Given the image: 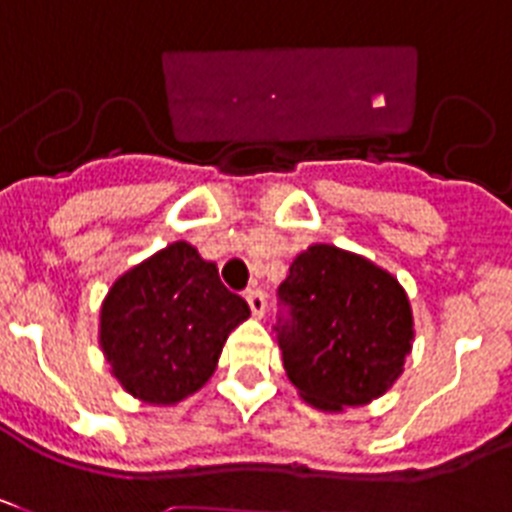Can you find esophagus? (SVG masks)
Instances as JSON below:
<instances>
[{"label":"esophagus","instance_id":"esophagus-1","mask_svg":"<svg viewBox=\"0 0 512 512\" xmlns=\"http://www.w3.org/2000/svg\"><path fill=\"white\" fill-rule=\"evenodd\" d=\"M244 299H247V304H250V309L255 317H262V314H265V306H268V301H265V293H262L260 288H250Z\"/></svg>","mask_w":512,"mask_h":512}]
</instances>
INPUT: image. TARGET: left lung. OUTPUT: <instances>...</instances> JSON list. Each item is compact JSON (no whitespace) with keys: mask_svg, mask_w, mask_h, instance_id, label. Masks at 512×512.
<instances>
[{"mask_svg":"<svg viewBox=\"0 0 512 512\" xmlns=\"http://www.w3.org/2000/svg\"><path fill=\"white\" fill-rule=\"evenodd\" d=\"M278 345L301 397L340 412L381 397L412 348V309L397 278L366 257L314 244L278 286Z\"/></svg>","mask_w":512,"mask_h":512,"instance_id":"1","label":"left lung"}]
</instances>
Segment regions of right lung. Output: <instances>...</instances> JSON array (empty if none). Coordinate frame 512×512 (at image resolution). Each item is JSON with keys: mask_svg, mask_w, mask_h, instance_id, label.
Wrapping results in <instances>:
<instances>
[{"mask_svg": "<svg viewBox=\"0 0 512 512\" xmlns=\"http://www.w3.org/2000/svg\"><path fill=\"white\" fill-rule=\"evenodd\" d=\"M250 317L242 296L188 242L128 270L100 311V345L133 397L175 404L216 371L229 332Z\"/></svg>", "mask_w": 512, "mask_h": 512, "instance_id": "add662e5", "label": "right lung"}]
</instances>
